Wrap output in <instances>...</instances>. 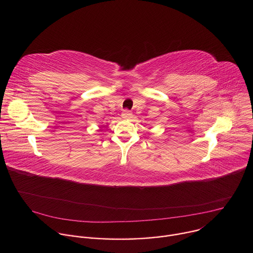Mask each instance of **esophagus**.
<instances>
[{
	"instance_id": "34e87169",
	"label": "esophagus",
	"mask_w": 253,
	"mask_h": 253,
	"mask_svg": "<svg viewBox=\"0 0 253 253\" xmlns=\"http://www.w3.org/2000/svg\"><path fill=\"white\" fill-rule=\"evenodd\" d=\"M122 117L125 118V120H127V118H130V117H131L130 111H128V110H124L123 113H122Z\"/></svg>"
}]
</instances>
